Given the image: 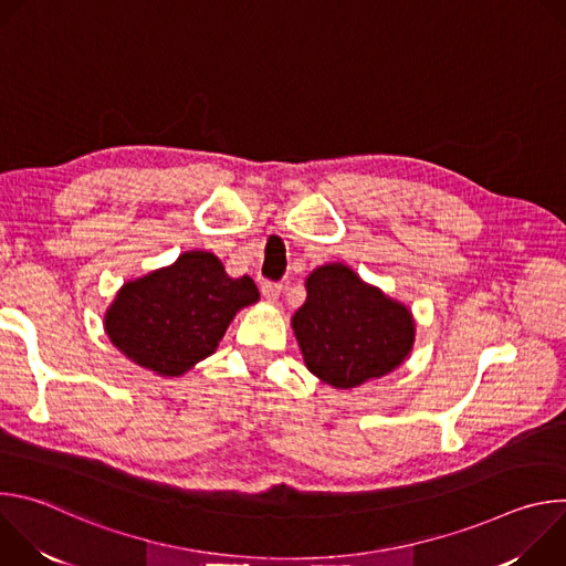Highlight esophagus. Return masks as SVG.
Returning <instances> with one entry per match:
<instances>
[{
    "instance_id": "1",
    "label": "esophagus",
    "mask_w": 566,
    "mask_h": 566,
    "mask_svg": "<svg viewBox=\"0 0 566 566\" xmlns=\"http://www.w3.org/2000/svg\"><path fill=\"white\" fill-rule=\"evenodd\" d=\"M280 293H282V286L277 282H262V295L266 302L275 304L280 300Z\"/></svg>"
}]
</instances>
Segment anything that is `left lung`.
<instances>
[{
	"mask_svg": "<svg viewBox=\"0 0 566 566\" xmlns=\"http://www.w3.org/2000/svg\"><path fill=\"white\" fill-rule=\"evenodd\" d=\"M306 300L291 327L306 369L336 389L391 374L415 347L412 311L365 282L352 266L329 262L304 280Z\"/></svg>",
	"mask_w": 566,
	"mask_h": 566,
	"instance_id": "8db88e82",
	"label": "left lung"
}]
</instances>
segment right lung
<instances>
[{"label":"right lung","instance_id":"right-lung-1","mask_svg":"<svg viewBox=\"0 0 566 566\" xmlns=\"http://www.w3.org/2000/svg\"><path fill=\"white\" fill-rule=\"evenodd\" d=\"M260 302L255 282L230 277L214 253L186 251L125 282L105 311L109 343L143 369L179 378L212 356L232 317Z\"/></svg>","mask_w":566,"mask_h":566}]
</instances>
